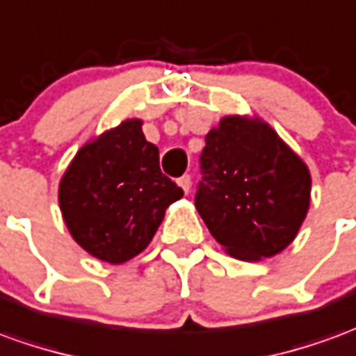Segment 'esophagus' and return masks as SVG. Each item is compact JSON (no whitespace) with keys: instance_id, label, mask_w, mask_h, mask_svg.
I'll use <instances>...</instances> for the list:
<instances>
[{"instance_id":"esophagus-1","label":"esophagus","mask_w":356,"mask_h":356,"mask_svg":"<svg viewBox=\"0 0 356 356\" xmlns=\"http://www.w3.org/2000/svg\"><path fill=\"white\" fill-rule=\"evenodd\" d=\"M179 186L185 191V193H188L191 191V175H183V177H179Z\"/></svg>"}]
</instances>
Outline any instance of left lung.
I'll return each instance as SVG.
<instances>
[{
	"label": "left lung",
	"mask_w": 356,
	"mask_h": 356,
	"mask_svg": "<svg viewBox=\"0 0 356 356\" xmlns=\"http://www.w3.org/2000/svg\"><path fill=\"white\" fill-rule=\"evenodd\" d=\"M195 206L212 237L238 260L291 245L307 218L310 173L272 127L229 115L206 135Z\"/></svg>",
	"instance_id": "obj_1"
}]
</instances>
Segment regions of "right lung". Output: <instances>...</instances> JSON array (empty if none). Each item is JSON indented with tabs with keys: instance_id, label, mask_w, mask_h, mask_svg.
<instances>
[{
	"instance_id": "add662e5",
	"label": "right lung",
	"mask_w": 356,
	"mask_h": 356,
	"mask_svg": "<svg viewBox=\"0 0 356 356\" xmlns=\"http://www.w3.org/2000/svg\"><path fill=\"white\" fill-rule=\"evenodd\" d=\"M181 196L183 188L161 173L158 146L144 138L140 119L84 144L59 183L67 229L88 254L109 264L140 254Z\"/></svg>"
}]
</instances>
